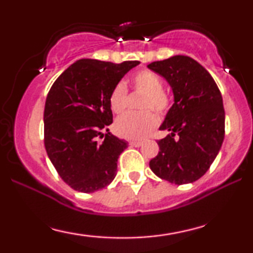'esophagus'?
I'll use <instances>...</instances> for the list:
<instances>
[{
	"label": "esophagus",
	"instance_id": "esophagus-1",
	"mask_svg": "<svg viewBox=\"0 0 253 253\" xmlns=\"http://www.w3.org/2000/svg\"><path fill=\"white\" fill-rule=\"evenodd\" d=\"M129 145H130V146H133V147H139V146H141V145H143V141H141V140H132V141H129Z\"/></svg>",
	"mask_w": 253,
	"mask_h": 253
}]
</instances>
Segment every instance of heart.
Wrapping results in <instances>:
<instances>
[{"label":"heart","instance_id":"obj_1","mask_svg":"<svg viewBox=\"0 0 253 253\" xmlns=\"http://www.w3.org/2000/svg\"><path fill=\"white\" fill-rule=\"evenodd\" d=\"M132 85L138 91L144 92L140 108H152L158 114H164L169 108L170 100L167 92L162 89L161 77L153 71L143 69L132 76ZM127 104V89L123 83L114 86L109 95L110 109L117 114L123 113ZM158 118L151 110L140 113H127L117 120L115 130L120 136L127 139H141L156 127Z\"/></svg>","mask_w":253,"mask_h":253}]
</instances>
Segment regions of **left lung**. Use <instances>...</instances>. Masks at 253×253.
I'll use <instances>...</instances> for the list:
<instances>
[{
	"instance_id": "left-lung-1",
	"label": "left lung",
	"mask_w": 253,
	"mask_h": 253,
	"mask_svg": "<svg viewBox=\"0 0 253 253\" xmlns=\"http://www.w3.org/2000/svg\"><path fill=\"white\" fill-rule=\"evenodd\" d=\"M170 84L173 104L159 129L169 134L158 140L159 152L150 168L159 178L181 185L207 172L225 136L222 96L213 77L187 56H173L147 65Z\"/></svg>"
}]
</instances>
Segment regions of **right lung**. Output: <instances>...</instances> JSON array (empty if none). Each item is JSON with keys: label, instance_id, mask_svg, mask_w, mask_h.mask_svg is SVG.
<instances>
[{"label": "right lung", "instance_id": "right-lung-1", "mask_svg": "<svg viewBox=\"0 0 253 253\" xmlns=\"http://www.w3.org/2000/svg\"><path fill=\"white\" fill-rule=\"evenodd\" d=\"M136 65L138 60L80 59L52 84L43 110V143L51 163L72 189L94 193L117 176L118 158L128 143L109 132V95Z\"/></svg>", "mask_w": 253, "mask_h": 253}]
</instances>
